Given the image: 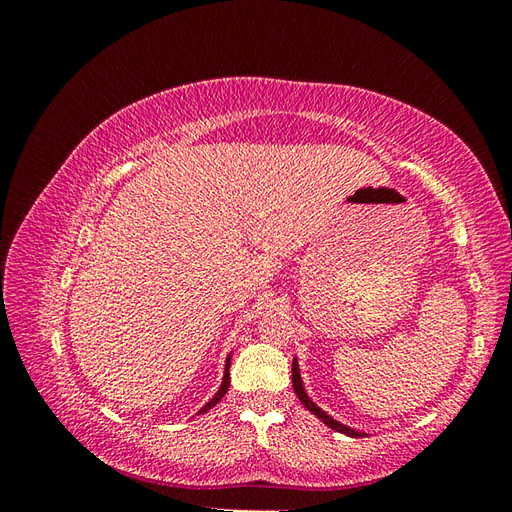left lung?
Wrapping results in <instances>:
<instances>
[{
    "label": "left lung",
    "mask_w": 512,
    "mask_h": 512,
    "mask_svg": "<svg viewBox=\"0 0 512 512\" xmlns=\"http://www.w3.org/2000/svg\"><path fill=\"white\" fill-rule=\"evenodd\" d=\"M292 389H294V393H297V397L301 399V404L312 412V414H316L320 421L327 425V427H331V429H335V431H339V433H346V436H350V438H363L365 433L363 431H356V429H352V427H348V425H342V423H337L333 416H329L327 412H322L312 399L307 397V393H305V389H303V380H301V374H299V365H297V359L292 361Z\"/></svg>",
    "instance_id": "left-lung-1"
}]
</instances>
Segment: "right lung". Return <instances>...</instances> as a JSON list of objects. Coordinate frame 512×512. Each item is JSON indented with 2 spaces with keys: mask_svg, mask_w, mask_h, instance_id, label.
I'll return each mask as SVG.
<instances>
[{
  "mask_svg": "<svg viewBox=\"0 0 512 512\" xmlns=\"http://www.w3.org/2000/svg\"><path fill=\"white\" fill-rule=\"evenodd\" d=\"M228 386H230V354H228V359H226V367H224V380H222V386H220V391L215 393V397L211 399V401H207V404L200 408V412L198 414H205V412H209L215 404H218V401L226 395V391H228Z\"/></svg>",
  "mask_w": 512,
  "mask_h": 512,
  "instance_id": "right-lung-1",
  "label": "right lung"
}]
</instances>
